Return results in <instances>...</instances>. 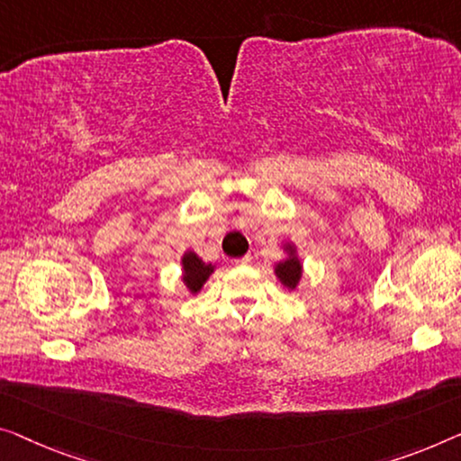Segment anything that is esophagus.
I'll list each match as a JSON object with an SVG mask.
<instances>
[{
    "label": "esophagus",
    "mask_w": 461,
    "mask_h": 461,
    "mask_svg": "<svg viewBox=\"0 0 461 461\" xmlns=\"http://www.w3.org/2000/svg\"><path fill=\"white\" fill-rule=\"evenodd\" d=\"M250 263H252L250 254H246V257H240V258L233 260V265H250Z\"/></svg>",
    "instance_id": "34e87169"
}]
</instances>
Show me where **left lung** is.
Listing matches in <instances>:
<instances>
[{
	"mask_svg": "<svg viewBox=\"0 0 461 461\" xmlns=\"http://www.w3.org/2000/svg\"><path fill=\"white\" fill-rule=\"evenodd\" d=\"M281 250L285 252V258H281L273 265V273L275 277L279 279L281 285L287 287L290 292H296L302 281V275H304V267H302L298 246L294 242H284L281 244Z\"/></svg>",
	"mask_w": 461,
	"mask_h": 461,
	"instance_id": "1",
	"label": "left lung"
}]
</instances>
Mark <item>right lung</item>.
I'll return each instance as SVG.
<instances>
[{
    "mask_svg": "<svg viewBox=\"0 0 461 461\" xmlns=\"http://www.w3.org/2000/svg\"><path fill=\"white\" fill-rule=\"evenodd\" d=\"M180 265H182V284L186 285V290L192 294V296H194V294H201L212 271L217 269V265L204 263V260L192 250H186L182 254Z\"/></svg>",
    "mask_w": 461,
    "mask_h": 461,
    "instance_id": "obj_1",
    "label": "right lung"
}]
</instances>
